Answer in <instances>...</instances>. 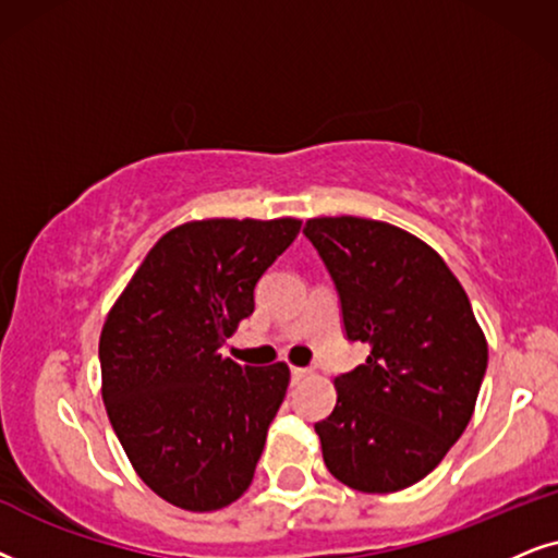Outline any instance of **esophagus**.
<instances>
[{
    "label": "esophagus",
    "instance_id": "34e87169",
    "mask_svg": "<svg viewBox=\"0 0 558 558\" xmlns=\"http://www.w3.org/2000/svg\"><path fill=\"white\" fill-rule=\"evenodd\" d=\"M306 377H308V369L306 367H291V380L293 383L306 380Z\"/></svg>",
    "mask_w": 558,
    "mask_h": 558
}]
</instances>
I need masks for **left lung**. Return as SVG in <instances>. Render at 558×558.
<instances>
[{
  "label": "left lung",
  "instance_id": "obj_1",
  "mask_svg": "<svg viewBox=\"0 0 558 558\" xmlns=\"http://www.w3.org/2000/svg\"><path fill=\"white\" fill-rule=\"evenodd\" d=\"M303 234L322 255L349 341L365 365L333 380L316 423L324 464L360 493L426 477L464 434L487 369V341L464 288L418 236L375 219L318 217Z\"/></svg>",
  "mask_w": 558,
  "mask_h": 558
}]
</instances>
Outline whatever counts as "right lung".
<instances>
[{"instance_id": "add662e5", "label": "right lung", "mask_w": 558, "mask_h": 558, "mask_svg": "<svg viewBox=\"0 0 558 558\" xmlns=\"http://www.w3.org/2000/svg\"><path fill=\"white\" fill-rule=\"evenodd\" d=\"M299 219H204L162 234L111 306L99 339L101 398L140 480L175 508L232 505L255 477L291 369L236 365L227 337Z\"/></svg>"}]
</instances>
